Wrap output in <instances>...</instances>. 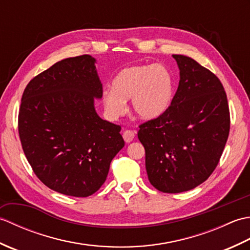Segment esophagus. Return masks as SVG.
<instances>
[{
	"mask_svg": "<svg viewBox=\"0 0 250 250\" xmlns=\"http://www.w3.org/2000/svg\"><path fill=\"white\" fill-rule=\"evenodd\" d=\"M135 136V132L134 131H131V130H125L124 132V134H122V137H124V140L125 143H130L133 141Z\"/></svg>",
	"mask_w": 250,
	"mask_h": 250,
	"instance_id": "1",
	"label": "esophagus"
}]
</instances>
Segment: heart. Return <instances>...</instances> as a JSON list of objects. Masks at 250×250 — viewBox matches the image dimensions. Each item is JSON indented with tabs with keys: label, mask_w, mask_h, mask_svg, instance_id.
Masks as SVG:
<instances>
[{
	"label": "heart",
	"mask_w": 250,
	"mask_h": 250,
	"mask_svg": "<svg viewBox=\"0 0 250 250\" xmlns=\"http://www.w3.org/2000/svg\"><path fill=\"white\" fill-rule=\"evenodd\" d=\"M175 95V79L172 72L160 63L134 64L122 68L111 81L110 88L102 93L104 109L110 118L124 115L126 100L142 120L160 118L172 105Z\"/></svg>",
	"instance_id": "1"
}]
</instances>
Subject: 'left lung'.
Segmentation results:
<instances>
[{
  "mask_svg": "<svg viewBox=\"0 0 250 250\" xmlns=\"http://www.w3.org/2000/svg\"><path fill=\"white\" fill-rule=\"evenodd\" d=\"M179 83L172 105L160 118L140 125L150 184L161 192L198 187L214 172L230 131L222 83L189 57L173 55Z\"/></svg>",
  "mask_w": 250,
  "mask_h": 250,
  "instance_id": "1",
  "label": "left lung"
}]
</instances>
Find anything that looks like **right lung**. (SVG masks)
Wrapping results in <instances>:
<instances>
[{
  "mask_svg": "<svg viewBox=\"0 0 250 250\" xmlns=\"http://www.w3.org/2000/svg\"><path fill=\"white\" fill-rule=\"evenodd\" d=\"M95 63L89 55L55 63L28 83L19 109L21 145L36 176L78 198L97 192L125 146L120 126L95 110L103 93Z\"/></svg>",
  "mask_w": 250,
  "mask_h": 250,
  "instance_id": "obj_1",
  "label": "right lung"
}]
</instances>
